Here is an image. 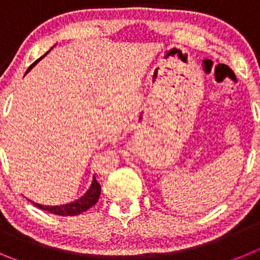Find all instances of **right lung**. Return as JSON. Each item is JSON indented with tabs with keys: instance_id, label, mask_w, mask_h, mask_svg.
<instances>
[{
	"instance_id": "add662e5",
	"label": "right lung",
	"mask_w": 260,
	"mask_h": 260,
	"mask_svg": "<svg viewBox=\"0 0 260 260\" xmlns=\"http://www.w3.org/2000/svg\"><path fill=\"white\" fill-rule=\"evenodd\" d=\"M52 48L53 47H51V50H52ZM50 51H47V52H46L42 57H40L37 61L33 62V64H31L30 67L28 68L26 73H28L29 70L31 69V68L35 67V65L37 64L40 60H42L43 57H45L46 55L50 52ZM26 73H25V74H26ZM100 193H101V186H100V183L96 181V178H94V176H93V178H92V182H91V185H89L88 190H87L86 192H84L83 195L81 196V198L77 199V200H74V201H72V203L61 204V205H43V204L35 203L33 200H29V201H31V203L35 204V205H37L38 208H41V209L47 210V212L52 213V214L62 215V217H69V215L81 214V213L86 212V210H88L89 208L93 207L94 204L97 203V200H99V198H100Z\"/></svg>"
}]
</instances>
